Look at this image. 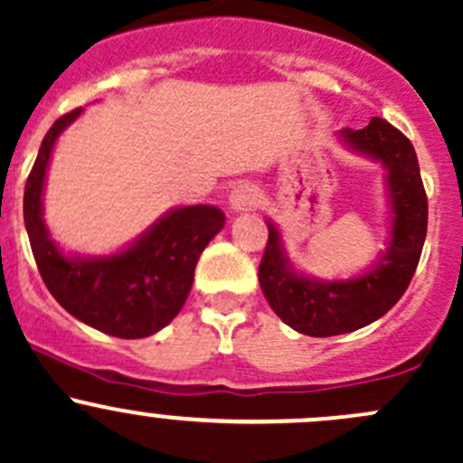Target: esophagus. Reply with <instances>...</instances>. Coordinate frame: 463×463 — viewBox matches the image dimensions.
Returning a JSON list of instances; mask_svg holds the SVG:
<instances>
[{
  "label": "esophagus",
  "instance_id": "1",
  "mask_svg": "<svg viewBox=\"0 0 463 463\" xmlns=\"http://www.w3.org/2000/svg\"><path fill=\"white\" fill-rule=\"evenodd\" d=\"M258 190L250 184H240L231 193V208L235 213H249V210H253L258 205Z\"/></svg>",
  "mask_w": 463,
  "mask_h": 463
}]
</instances>
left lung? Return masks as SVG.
Wrapping results in <instances>:
<instances>
[{"label": "left lung", "instance_id": "8db88e82", "mask_svg": "<svg viewBox=\"0 0 463 463\" xmlns=\"http://www.w3.org/2000/svg\"><path fill=\"white\" fill-rule=\"evenodd\" d=\"M338 138L385 167L387 249L365 273L325 282L296 270L278 226L266 222L269 241L260 264V287L270 309L291 329L316 338L349 334L385 316L408 288L428 231V199L412 143L383 118H372L363 129H340Z\"/></svg>", "mask_w": 463, "mask_h": 463}]
</instances>
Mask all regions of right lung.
Returning a JSON list of instances; mask_svg holds the SVG:
<instances>
[{"label":"right lung","mask_w":463,"mask_h":463,"mask_svg":"<svg viewBox=\"0 0 463 463\" xmlns=\"http://www.w3.org/2000/svg\"><path fill=\"white\" fill-rule=\"evenodd\" d=\"M82 114L73 109L46 132L24 188V223L42 279L51 296L80 322L116 335L145 338L170 325L193 288L194 266L226 223L217 205L167 210L118 253L85 258L62 253L44 223L46 167L60 134Z\"/></svg>","instance_id":"obj_1"}]
</instances>
